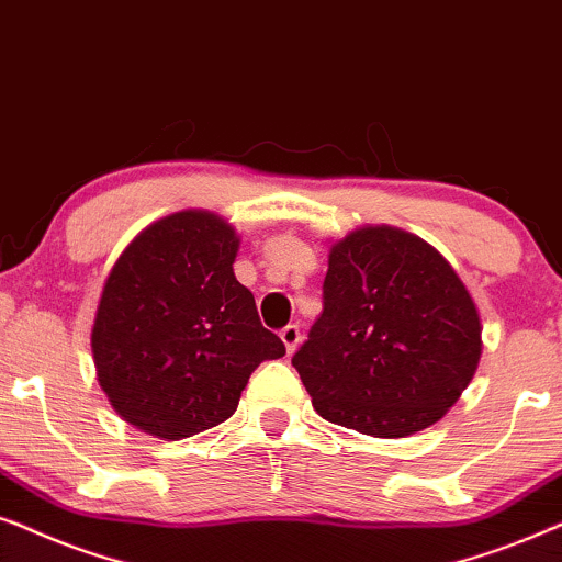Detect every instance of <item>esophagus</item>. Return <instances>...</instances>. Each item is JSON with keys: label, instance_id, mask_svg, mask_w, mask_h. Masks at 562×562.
I'll return each mask as SVG.
<instances>
[{"label": "esophagus", "instance_id": "34e87169", "mask_svg": "<svg viewBox=\"0 0 562 562\" xmlns=\"http://www.w3.org/2000/svg\"><path fill=\"white\" fill-rule=\"evenodd\" d=\"M280 339H282V344H285L288 355H293V351L297 349V344H301V328H297L295 324L285 326V328H282V331H280Z\"/></svg>", "mask_w": 562, "mask_h": 562}]
</instances>
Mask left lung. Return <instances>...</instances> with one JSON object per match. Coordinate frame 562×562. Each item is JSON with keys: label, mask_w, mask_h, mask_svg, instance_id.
<instances>
[{"label": "left lung", "mask_w": 562, "mask_h": 562, "mask_svg": "<svg viewBox=\"0 0 562 562\" xmlns=\"http://www.w3.org/2000/svg\"><path fill=\"white\" fill-rule=\"evenodd\" d=\"M481 349L477 308L450 261L406 231L364 226L331 246L324 313L293 368L326 422L398 439L454 406Z\"/></svg>", "instance_id": "obj_1"}]
</instances>
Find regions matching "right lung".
I'll use <instances>...</instances> for the list:
<instances>
[{
  "instance_id": "right-lung-1",
  "label": "right lung",
  "mask_w": 562,
  "mask_h": 562,
  "mask_svg": "<svg viewBox=\"0 0 562 562\" xmlns=\"http://www.w3.org/2000/svg\"><path fill=\"white\" fill-rule=\"evenodd\" d=\"M238 236L218 215L171 213L140 231L102 288L97 380L125 422L184 439L234 414L251 372L285 344L234 274Z\"/></svg>"
}]
</instances>
